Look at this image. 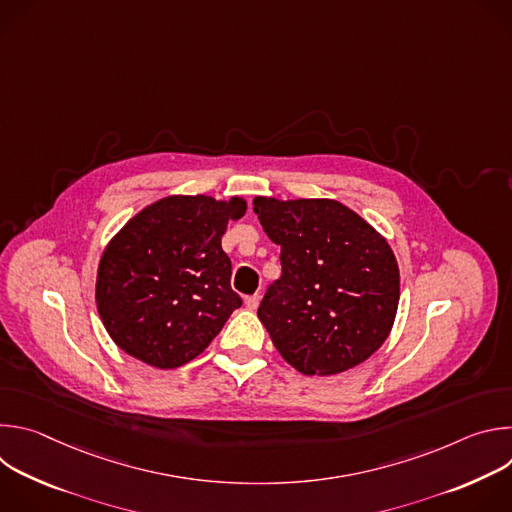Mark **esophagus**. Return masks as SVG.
<instances>
[{
	"label": "esophagus",
	"instance_id": "esophagus-1",
	"mask_svg": "<svg viewBox=\"0 0 512 512\" xmlns=\"http://www.w3.org/2000/svg\"><path fill=\"white\" fill-rule=\"evenodd\" d=\"M259 302H261V296H259V294H255V296H247V298H245V306H247L249 310H257Z\"/></svg>",
	"mask_w": 512,
	"mask_h": 512
}]
</instances>
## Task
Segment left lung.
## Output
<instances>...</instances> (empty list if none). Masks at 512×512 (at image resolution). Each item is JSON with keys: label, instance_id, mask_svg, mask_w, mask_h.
Masks as SVG:
<instances>
[{"label": "left lung", "instance_id": "left-lung-1", "mask_svg": "<svg viewBox=\"0 0 512 512\" xmlns=\"http://www.w3.org/2000/svg\"><path fill=\"white\" fill-rule=\"evenodd\" d=\"M253 210L281 247V277L257 310L277 352L302 375H338L387 340L399 265L362 216L330 198L257 196Z\"/></svg>", "mask_w": 512, "mask_h": 512}]
</instances>
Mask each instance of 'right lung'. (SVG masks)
<instances>
[{
    "label": "right lung",
    "mask_w": 512,
    "mask_h": 512,
    "mask_svg": "<svg viewBox=\"0 0 512 512\" xmlns=\"http://www.w3.org/2000/svg\"><path fill=\"white\" fill-rule=\"evenodd\" d=\"M239 196H166L139 210L105 247L95 300L105 330L133 358L176 369L196 358L243 304L221 247Z\"/></svg>",
    "instance_id": "obj_1"
}]
</instances>
